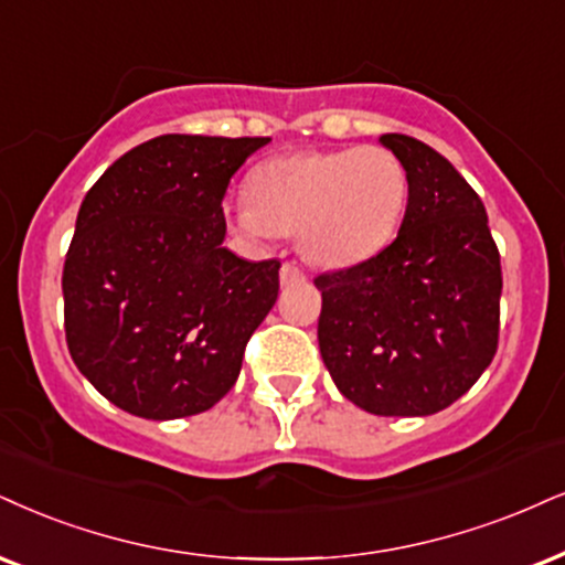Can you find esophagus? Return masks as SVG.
I'll return each instance as SVG.
<instances>
[{
    "instance_id": "esophagus-1",
    "label": "esophagus",
    "mask_w": 565,
    "mask_h": 565,
    "mask_svg": "<svg viewBox=\"0 0 565 565\" xmlns=\"http://www.w3.org/2000/svg\"><path fill=\"white\" fill-rule=\"evenodd\" d=\"M303 269L298 267L296 262H285L282 269H280V282L282 285H294V282H301L303 280Z\"/></svg>"
}]
</instances>
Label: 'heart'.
Wrapping results in <instances>:
<instances>
[{
  "mask_svg": "<svg viewBox=\"0 0 565 565\" xmlns=\"http://www.w3.org/2000/svg\"><path fill=\"white\" fill-rule=\"evenodd\" d=\"M233 222L248 238L298 235L319 267H353L393 241L408 199V172L385 146L306 149L256 164Z\"/></svg>",
  "mask_w": 565,
  "mask_h": 565,
  "instance_id": "1",
  "label": "heart"
}]
</instances>
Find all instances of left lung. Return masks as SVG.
<instances>
[{
  "instance_id": "left-lung-1",
  "label": "left lung",
  "mask_w": 565,
  "mask_h": 565,
  "mask_svg": "<svg viewBox=\"0 0 565 565\" xmlns=\"http://www.w3.org/2000/svg\"><path fill=\"white\" fill-rule=\"evenodd\" d=\"M408 172L398 238L372 259L315 277L319 351L348 401L377 416L456 403L498 351L503 271L477 191L411 136H380Z\"/></svg>"
}]
</instances>
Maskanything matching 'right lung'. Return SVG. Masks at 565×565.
<instances>
[{"mask_svg":"<svg viewBox=\"0 0 565 565\" xmlns=\"http://www.w3.org/2000/svg\"><path fill=\"white\" fill-rule=\"evenodd\" d=\"M269 138L159 136L90 185L70 241L65 338L109 403L167 422L212 408L277 301L280 262L222 248V199Z\"/></svg>","mask_w":565,"mask_h":565,"instance_id":"add662e5","label":"right lung"}]
</instances>
